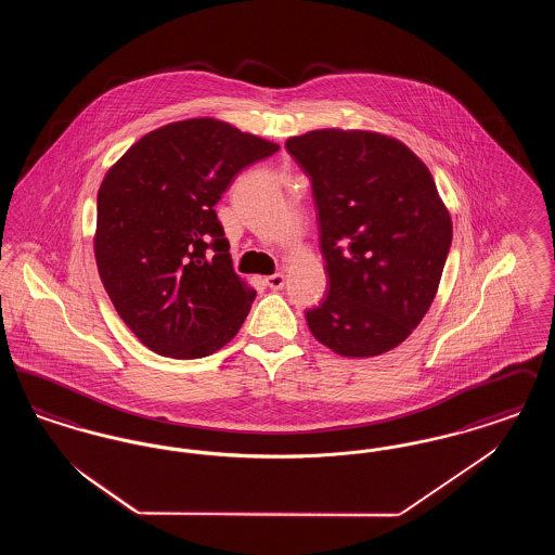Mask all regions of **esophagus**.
Segmentation results:
<instances>
[{"mask_svg": "<svg viewBox=\"0 0 555 555\" xmlns=\"http://www.w3.org/2000/svg\"><path fill=\"white\" fill-rule=\"evenodd\" d=\"M266 285H268L270 289H283V287H285V276H283L281 272H276V274H272V276H266Z\"/></svg>", "mask_w": 555, "mask_h": 555, "instance_id": "esophagus-1", "label": "esophagus"}]
</instances>
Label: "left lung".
I'll return each instance as SVG.
<instances>
[{
  "instance_id": "left-lung-1",
  "label": "left lung",
  "mask_w": 555,
  "mask_h": 555,
  "mask_svg": "<svg viewBox=\"0 0 555 555\" xmlns=\"http://www.w3.org/2000/svg\"><path fill=\"white\" fill-rule=\"evenodd\" d=\"M310 177L328 293L306 312L345 358L403 344L428 312L451 247V218L430 170L393 137L320 129L285 143Z\"/></svg>"
}]
</instances>
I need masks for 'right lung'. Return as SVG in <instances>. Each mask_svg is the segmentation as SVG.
Segmentation results:
<instances>
[{
  "label": "right lung",
  "mask_w": 555,
  "mask_h": 555,
  "mask_svg": "<svg viewBox=\"0 0 555 555\" xmlns=\"http://www.w3.org/2000/svg\"><path fill=\"white\" fill-rule=\"evenodd\" d=\"M276 143L216 118L141 137L98 193L95 262L134 337L166 358H204L229 344L256 291L233 270L214 206L245 166Z\"/></svg>",
  "instance_id": "add662e5"
}]
</instances>
